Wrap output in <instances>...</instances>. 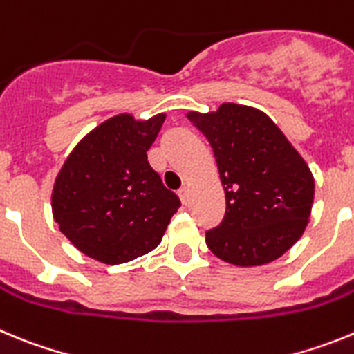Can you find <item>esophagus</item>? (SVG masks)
<instances>
[{"label": "esophagus", "mask_w": 354, "mask_h": 354, "mask_svg": "<svg viewBox=\"0 0 354 354\" xmlns=\"http://www.w3.org/2000/svg\"><path fill=\"white\" fill-rule=\"evenodd\" d=\"M179 198H180V202H183L184 205L189 202V189H187V187H183V189H179Z\"/></svg>", "instance_id": "1"}]
</instances>
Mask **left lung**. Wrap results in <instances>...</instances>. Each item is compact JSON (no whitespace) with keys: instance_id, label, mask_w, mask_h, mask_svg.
Segmentation results:
<instances>
[{"instance_id":"left-lung-1","label":"left lung","mask_w":354,"mask_h":354,"mask_svg":"<svg viewBox=\"0 0 354 354\" xmlns=\"http://www.w3.org/2000/svg\"><path fill=\"white\" fill-rule=\"evenodd\" d=\"M186 117L211 143L227 202L221 223L205 232L209 250L243 268L282 257L310 218L315 184L308 165L261 109L225 102Z\"/></svg>"}]
</instances>
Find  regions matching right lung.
<instances>
[{
  "label": "right lung",
  "instance_id": "right-lung-1",
  "mask_svg": "<svg viewBox=\"0 0 354 354\" xmlns=\"http://www.w3.org/2000/svg\"><path fill=\"white\" fill-rule=\"evenodd\" d=\"M167 115L120 113L90 131L65 159L53 186V218L81 253L124 264L161 243L179 196L147 161Z\"/></svg>",
  "mask_w": 354,
  "mask_h": 354
}]
</instances>
